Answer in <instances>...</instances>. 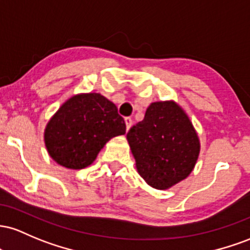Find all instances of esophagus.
I'll use <instances>...</instances> for the list:
<instances>
[{
    "label": "esophagus",
    "mask_w": 250,
    "mask_h": 250,
    "mask_svg": "<svg viewBox=\"0 0 250 250\" xmlns=\"http://www.w3.org/2000/svg\"><path fill=\"white\" fill-rule=\"evenodd\" d=\"M125 125H126V130H130V127H131V125H132V119H131L130 117H127V118H125Z\"/></svg>",
    "instance_id": "esophagus-1"
}]
</instances>
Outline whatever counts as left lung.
I'll return each mask as SVG.
<instances>
[{
    "label": "left lung",
    "instance_id": "left-lung-1",
    "mask_svg": "<svg viewBox=\"0 0 250 250\" xmlns=\"http://www.w3.org/2000/svg\"><path fill=\"white\" fill-rule=\"evenodd\" d=\"M137 171L150 187L169 189L191 173L200 139L183 108L172 100L152 103L126 134Z\"/></svg>",
    "mask_w": 250,
    "mask_h": 250
}]
</instances>
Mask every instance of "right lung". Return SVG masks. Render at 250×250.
Listing matches in <instances>:
<instances>
[{
    "instance_id": "add662e5",
    "label": "right lung",
    "mask_w": 250,
    "mask_h": 250,
    "mask_svg": "<svg viewBox=\"0 0 250 250\" xmlns=\"http://www.w3.org/2000/svg\"><path fill=\"white\" fill-rule=\"evenodd\" d=\"M126 132L113 103L99 93L73 95L49 119L44 144L61 167L80 170L95 161L111 138Z\"/></svg>"
}]
</instances>
